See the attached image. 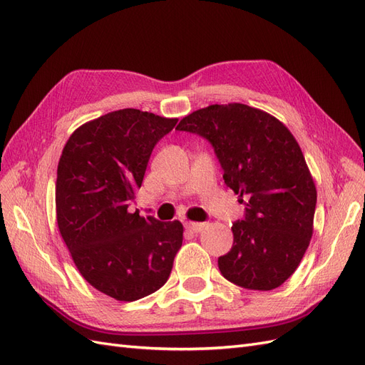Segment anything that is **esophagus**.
Wrapping results in <instances>:
<instances>
[{"label": "esophagus", "mask_w": 365, "mask_h": 365, "mask_svg": "<svg viewBox=\"0 0 365 365\" xmlns=\"http://www.w3.org/2000/svg\"><path fill=\"white\" fill-rule=\"evenodd\" d=\"M185 226H186V229H190V231H192V232H200V231H203V227L206 225L205 223H197V222H186Z\"/></svg>", "instance_id": "obj_1"}]
</instances>
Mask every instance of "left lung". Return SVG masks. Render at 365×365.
Returning <instances> with one entry per match:
<instances>
[{
  "instance_id": "left-lung-1",
  "label": "left lung",
  "mask_w": 365,
  "mask_h": 365,
  "mask_svg": "<svg viewBox=\"0 0 365 365\" xmlns=\"http://www.w3.org/2000/svg\"><path fill=\"white\" fill-rule=\"evenodd\" d=\"M175 130L212 143L227 188L246 206L232 225L234 245L218 258L231 283L272 290L292 275L314 234L317 188L294 134L283 122L245 103L192 111Z\"/></svg>"
}]
</instances>
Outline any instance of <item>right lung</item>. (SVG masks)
Segmentation results:
<instances>
[{
    "label": "right lung",
    "mask_w": 365,
    "mask_h": 365,
    "mask_svg": "<svg viewBox=\"0 0 365 365\" xmlns=\"http://www.w3.org/2000/svg\"><path fill=\"white\" fill-rule=\"evenodd\" d=\"M177 118L123 108L71 133L58 163L56 220L75 266L118 301H136L168 279L183 242L179 220L130 212L154 145Z\"/></svg>",
    "instance_id": "right-lung-1"
}]
</instances>
